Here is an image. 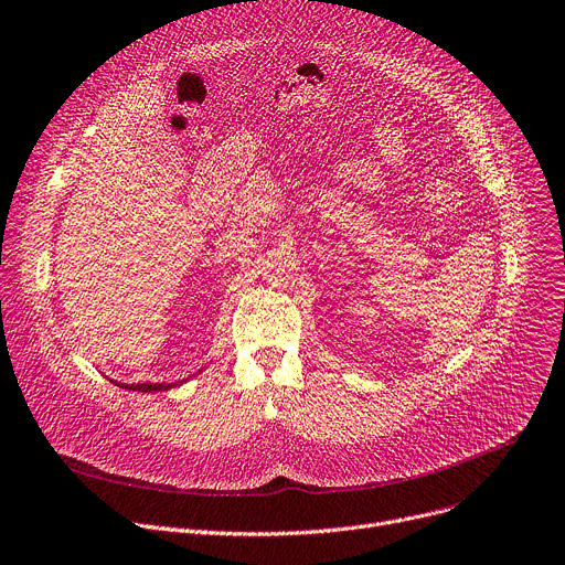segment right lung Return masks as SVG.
<instances>
[{
  "label": "right lung",
  "instance_id": "add662e5",
  "mask_svg": "<svg viewBox=\"0 0 565 565\" xmlns=\"http://www.w3.org/2000/svg\"><path fill=\"white\" fill-rule=\"evenodd\" d=\"M119 384V382H117ZM119 386H124V388H131V392H147V394H151V392H167V388H171V386H177V384H119Z\"/></svg>",
  "mask_w": 565,
  "mask_h": 565
}]
</instances>
